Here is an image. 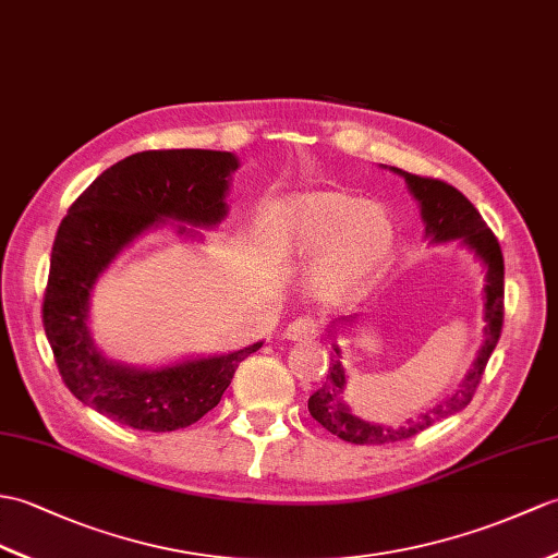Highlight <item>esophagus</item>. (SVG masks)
Here are the masks:
<instances>
[{
	"instance_id": "esophagus-1",
	"label": "esophagus",
	"mask_w": 558,
	"mask_h": 558,
	"mask_svg": "<svg viewBox=\"0 0 558 558\" xmlns=\"http://www.w3.org/2000/svg\"><path fill=\"white\" fill-rule=\"evenodd\" d=\"M320 335V320L316 316H300L294 318L288 330H284V338L294 340V342H308L316 340Z\"/></svg>"
}]
</instances>
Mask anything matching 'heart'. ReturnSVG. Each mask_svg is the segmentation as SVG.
Here are the masks:
<instances>
[{"label":"heart","mask_w":558,"mask_h":558,"mask_svg":"<svg viewBox=\"0 0 558 558\" xmlns=\"http://www.w3.org/2000/svg\"><path fill=\"white\" fill-rule=\"evenodd\" d=\"M284 247L316 256L318 290L330 300L364 292L390 262L395 223L378 204H361L344 192H308L282 199L274 214Z\"/></svg>","instance_id":"b5f03b06"}]
</instances>
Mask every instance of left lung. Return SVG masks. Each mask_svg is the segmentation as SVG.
<instances>
[{
  "instance_id": "obj_1",
  "label": "left lung",
  "mask_w": 558,
  "mask_h": 558,
  "mask_svg": "<svg viewBox=\"0 0 558 558\" xmlns=\"http://www.w3.org/2000/svg\"><path fill=\"white\" fill-rule=\"evenodd\" d=\"M395 171L401 173L399 168H395ZM401 175H404V180L409 183L413 197L421 202L425 235L433 242H447V240L461 238L485 262L487 266V284H485L487 340L481 349V354H477L473 371L465 375L463 387L454 397L445 401V404L427 409L425 413L411 416L395 427L366 423L356 418L354 413L347 409V404L342 401L344 368L340 364V359H332L326 383H323L320 390H316L308 397V413L323 427H326V430H330L332 435H338L340 439H344V442H352V445L401 442V439L418 435L421 430H425V427H430L437 421L451 416V413L461 411L473 399L477 387H481L485 366L492 352H495L501 335V326H504V256H501V247H499V240L495 238V232L487 228L483 216L477 214L475 206L465 199L454 185H449L439 178H427L416 173H401ZM335 352L340 354V349L335 347Z\"/></svg>"
}]
</instances>
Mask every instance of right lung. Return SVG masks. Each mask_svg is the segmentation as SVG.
I'll return each instance as SVG.
<instances>
[{
    "instance_id": "1",
    "label": "right lung",
    "mask_w": 558,
    "mask_h": 558,
    "mask_svg": "<svg viewBox=\"0 0 558 558\" xmlns=\"http://www.w3.org/2000/svg\"><path fill=\"white\" fill-rule=\"evenodd\" d=\"M235 168L230 151H137L107 168L63 216L51 247L43 326L63 385L107 418L149 433L197 423L223 397L240 361L262 347L135 371L104 359L87 330L89 290L111 258L161 218L216 226L226 216Z\"/></svg>"
}]
</instances>
